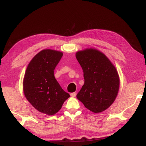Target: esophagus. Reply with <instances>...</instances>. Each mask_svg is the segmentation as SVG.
<instances>
[{"mask_svg":"<svg viewBox=\"0 0 146 146\" xmlns=\"http://www.w3.org/2000/svg\"><path fill=\"white\" fill-rule=\"evenodd\" d=\"M76 95V92H72V93H71V94H70V96H72V97H73V98H74V97H75Z\"/></svg>","mask_w":146,"mask_h":146,"instance_id":"1","label":"esophagus"}]
</instances>
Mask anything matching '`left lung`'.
Returning <instances> with one entry per match:
<instances>
[{
    "instance_id": "1",
    "label": "left lung",
    "mask_w": 146,
    "mask_h": 146,
    "mask_svg": "<svg viewBox=\"0 0 146 146\" xmlns=\"http://www.w3.org/2000/svg\"><path fill=\"white\" fill-rule=\"evenodd\" d=\"M76 58L84 79L77 99L93 113L106 110L113 103L119 91V78L115 66L105 54L94 48L78 51Z\"/></svg>"
}]
</instances>
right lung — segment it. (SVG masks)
Returning <instances> with one entry per match:
<instances>
[{
	"instance_id": "add662e5",
	"label": "right lung",
	"mask_w": 146,
	"mask_h": 146,
	"mask_svg": "<svg viewBox=\"0 0 146 146\" xmlns=\"http://www.w3.org/2000/svg\"><path fill=\"white\" fill-rule=\"evenodd\" d=\"M62 56L63 52L58 50H41L29 63L23 78L26 98L37 110L47 115L57 113L70 98L54 76L55 66Z\"/></svg>"
}]
</instances>
